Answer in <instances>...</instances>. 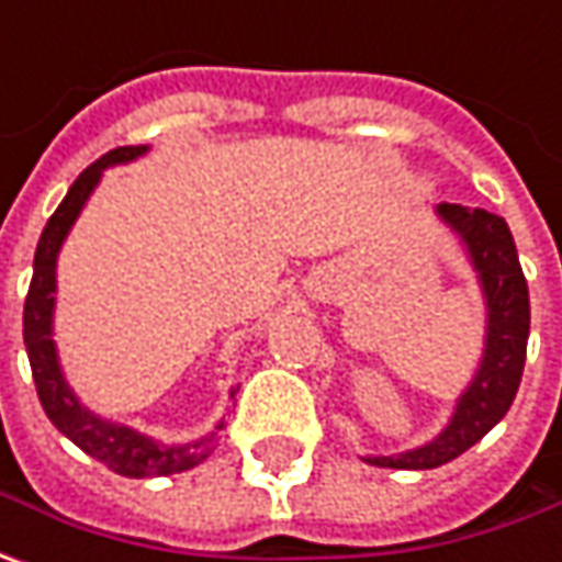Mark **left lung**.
I'll list each match as a JSON object with an SVG mask.
<instances>
[{"label":"left lung","instance_id":"8db88e82","mask_svg":"<svg viewBox=\"0 0 562 562\" xmlns=\"http://www.w3.org/2000/svg\"><path fill=\"white\" fill-rule=\"evenodd\" d=\"M438 214L441 221L451 223L460 233V239L467 243L482 289H485V301H488L485 358L479 363V373L470 382V389L460 397L454 419L436 441L395 457H367L370 463L392 467V470H436L463 451H470L475 441L510 411L519 379H522V367H526L529 285L519 267L510 226L492 211H482V207L470 211L463 204H438Z\"/></svg>","mask_w":562,"mask_h":562}]
</instances>
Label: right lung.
<instances>
[{
	"mask_svg": "<svg viewBox=\"0 0 562 562\" xmlns=\"http://www.w3.org/2000/svg\"><path fill=\"white\" fill-rule=\"evenodd\" d=\"M146 151V146H117L108 155H102L95 165H89L74 186L68 189L65 202L55 207V214L46 223L40 245H36V258H33V280H30L27 301H24V345H27L30 370L36 382V395L43 411L55 423L58 432L95 457L99 463H105L114 473L130 475V479H151V475H170L192 470L199 460L211 454L217 432L204 436L202 441L180 445V448H165L155 445L151 438L139 436L126 426H111L95 414H89L87 407H80V401L74 397L68 382L61 376V367L55 358V341H52V307H55V258L58 248L65 243L68 229L77 221L80 207L87 204L89 192L95 189L102 170L111 165H124L133 161ZM223 429V423L217 426Z\"/></svg>",
	"mask_w": 562,
	"mask_h": 562,
	"instance_id": "obj_1",
	"label": "right lung"
}]
</instances>
